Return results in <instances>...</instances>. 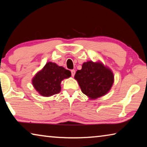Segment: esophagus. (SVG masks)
<instances>
[{
    "label": "esophagus",
    "instance_id": "obj_1",
    "mask_svg": "<svg viewBox=\"0 0 147 147\" xmlns=\"http://www.w3.org/2000/svg\"><path fill=\"white\" fill-rule=\"evenodd\" d=\"M71 76H74V74H75V70H74V69H73V70L71 71Z\"/></svg>",
    "mask_w": 147,
    "mask_h": 147
}]
</instances>
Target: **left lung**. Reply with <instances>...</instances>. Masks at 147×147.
<instances>
[{
	"label": "left lung",
	"instance_id": "1",
	"mask_svg": "<svg viewBox=\"0 0 147 147\" xmlns=\"http://www.w3.org/2000/svg\"><path fill=\"white\" fill-rule=\"evenodd\" d=\"M84 94L91 99L106 94L110 90L114 81L110 69L101 63L89 61L84 63L81 70L74 75Z\"/></svg>",
	"mask_w": 147,
	"mask_h": 147
}]
</instances>
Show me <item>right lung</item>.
Masks as SVG:
<instances>
[{"label": "right lung", "instance_id": "1", "mask_svg": "<svg viewBox=\"0 0 147 147\" xmlns=\"http://www.w3.org/2000/svg\"><path fill=\"white\" fill-rule=\"evenodd\" d=\"M71 76L70 71L55 63L48 62L32 79V84L41 95L50 96L59 93L61 91V82Z\"/></svg>", "mask_w": 147, "mask_h": 147}]
</instances>
